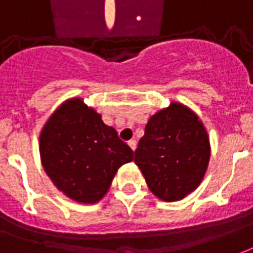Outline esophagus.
I'll list each match as a JSON object with an SVG mask.
<instances>
[{
	"label": "esophagus",
	"mask_w": 253,
	"mask_h": 253,
	"mask_svg": "<svg viewBox=\"0 0 253 253\" xmlns=\"http://www.w3.org/2000/svg\"><path fill=\"white\" fill-rule=\"evenodd\" d=\"M127 143H128V146H130V149H131L132 151H135V149H136V142L134 141V139H131V141H128V142H127Z\"/></svg>",
	"instance_id": "1"
}]
</instances>
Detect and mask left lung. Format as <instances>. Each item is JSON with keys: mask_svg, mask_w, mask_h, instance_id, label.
<instances>
[{"mask_svg": "<svg viewBox=\"0 0 253 253\" xmlns=\"http://www.w3.org/2000/svg\"><path fill=\"white\" fill-rule=\"evenodd\" d=\"M211 160V142L203 121L182 103L171 102L151 115L134 162L150 192L174 203L200 186Z\"/></svg>", "mask_w": 253, "mask_h": 253, "instance_id": "left-lung-1", "label": "left lung"}]
</instances>
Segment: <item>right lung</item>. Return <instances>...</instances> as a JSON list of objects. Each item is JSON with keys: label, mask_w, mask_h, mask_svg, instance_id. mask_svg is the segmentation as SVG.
<instances>
[{"label": "right lung", "mask_w": 253, "mask_h": 253, "mask_svg": "<svg viewBox=\"0 0 253 253\" xmlns=\"http://www.w3.org/2000/svg\"><path fill=\"white\" fill-rule=\"evenodd\" d=\"M41 165L57 190L79 204H96L107 194L118 169L134 151L102 115L69 98L48 118L40 132Z\"/></svg>", "instance_id": "right-lung-1"}]
</instances>
